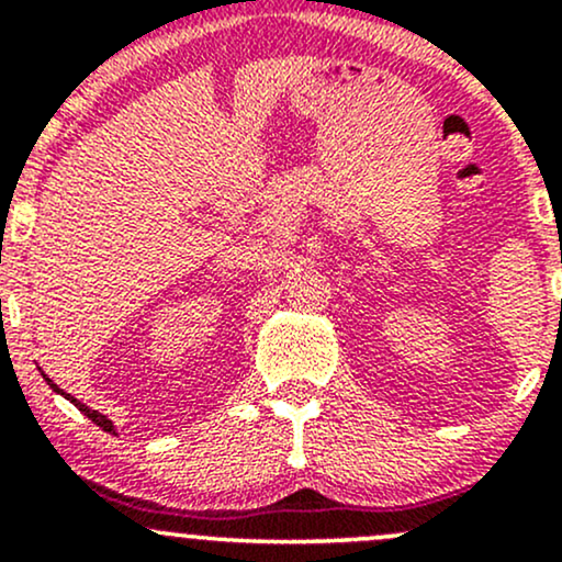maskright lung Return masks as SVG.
<instances>
[{
  "instance_id": "obj_1",
  "label": "right lung",
  "mask_w": 562,
  "mask_h": 562,
  "mask_svg": "<svg viewBox=\"0 0 562 562\" xmlns=\"http://www.w3.org/2000/svg\"><path fill=\"white\" fill-rule=\"evenodd\" d=\"M44 380H47V383H49V389H53V391H57V393H63L60 389H57V385L53 383V380H49L47 375H44ZM63 396H66V398H70V402H74L76 406H79V409L83 412V415H87L89 417V420H92L94 425H100V428L102 430H108V434H115V430H113V423L111 420H108V417L105 415H100V412H94V409H89V406H83L81 402H76V398L74 396H70V393H63Z\"/></svg>"
}]
</instances>
